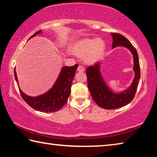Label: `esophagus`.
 I'll return each instance as SVG.
<instances>
[{
    "mask_svg": "<svg viewBox=\"0 0 157 157\" xmlns=\"http://www.w3.org/2000/svg\"><path fill=\"white\" fill-rule=\"evenodd\" d=\"M85 71V68L83 67L82 66H79L78 68V71L79 72H84Z\"/></svg>",
    "mask_w": 157,
    "mask_h": 157,
    "instance_id": "obj_1",
    "label": "esophagus"
}]
</instances>
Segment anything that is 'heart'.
I'll list each match as a JSON object with an SVG mask.
<instances>
[{
    "mask_svg": "<svg viewBox=\"0 0 157 157\" xmlns=\"http://www.w3.org/2000/svg\"><path fill=\"white\" fill-rule=\"evenodd\" d=\"M72 50L78 56L84 57L86 62L94 63L104 54L105 44L100 39L85 38L76 41Z\"/></svg>",
    "mask_w": 157,
    "mask_h": 157,
    "instance_id": "obj_1",
    "label": "heart"
}]
</instances>
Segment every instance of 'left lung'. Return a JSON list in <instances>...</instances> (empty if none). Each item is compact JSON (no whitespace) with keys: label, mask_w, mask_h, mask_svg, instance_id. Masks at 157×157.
I'll use <instances>...</instances> for the list:
<instances>
[{"label":"left lung","mask_w":157,"mask_h":157,"mask_svg":"<svg viewBox=\"0 0 157 157\" xmlns=\"http://www.w3.org/2000/svg\"><path fill=\"white\" fill-rule=\"evenodd\" d=\"M113 37L112 48L117 46H123L130 50L134 57V69L135 75L132 84L128 89L121 93L111 91L105 83L100 71V62L94 66H89L86 69L88 87L93 99L101 108L114 109L124 107L131 102L134 98L140 78L139 55L135 48L128 39L122 34L111 33Z\"/></svg>","instance_id":"obj_1"}]
</instances>
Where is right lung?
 Returning a JSON list of instances; mask_svg holds the SVG:
<instances>
[{
    "instance_id": "obj_1",
    "label": "right lung",
    "mask_w": 157,
    "mask_h": 157,
    "mask_svg": "<svg viewBox=\"0 0 157 157\" xmlns=\"http://www.w3.org/2000/svg\"><path fill=\"white\" fill-rule=\"evenodd\" d=\"M39 33H41V30L36 32L30 39ZM78 67V64L73 66H63L52 88L45 94L36 97L29 96L20 89L15 69L14 77L21 96L28 105L41 112H55L61 109L67 102L71 94V84Z\"/></svg>"
}]
</instances>
